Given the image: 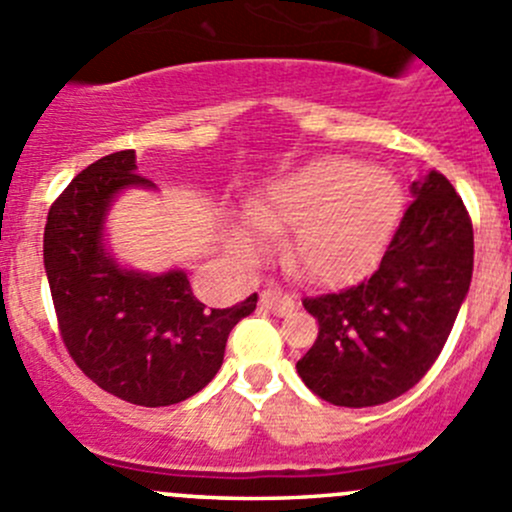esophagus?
<instances>
[{
	"label": "esophagus",
	"mask_w": 512,
	"mask_h": 512,
	"mask_svg": "<svg viewBox=\"0 0 512 512\" xmlns=\"http://www.w3.org/2000/svg\"><path fill=\"white\" fill-rule=\"evenodd\" d=\"M260 304L267 309V312H275L280 314V317H285V314H289L294 309V299L277 287H267L265 292H262Z\"/></svg>",
	"instance_id": "esophagus-1"
}]
</instances>
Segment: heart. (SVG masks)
<instances>
[{"mask_svg":"<svg viewBox=\"0 0 512 512\" xmlns=\"http://www.w3.org/2000/svg\"><path fill=\"white\" fill-rule=\"evenodd\" d=\"M404 213V190L394 175L359 158L332 156L302 165L252 200L262 230L292 232L287 262L319 285L364 275L384 252ZM235 245L260 255L265 242L252 225H235Z\"/></svg>","mask_w":512,"mask_h":512,"instance_id":"obj_1","label":"heart"}]
</instances>
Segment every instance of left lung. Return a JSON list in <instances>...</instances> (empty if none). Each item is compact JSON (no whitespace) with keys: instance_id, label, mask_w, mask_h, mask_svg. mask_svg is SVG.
<instances>
[{"instance_id":"obj_1","label":"left lung","mask_w":512,"mask_h":512,"mask_svg":"<svg viewBox=\"0 0 512 512\" xmlns=\"http://www.w3.org/2000/svg\"><path fill=\"white\" fill-rule=\"evenodd\" d=\"M411 193L374 275L302 299L319 334L297 371L334 406H379L416 386L471 287L473 223L461 195L436 170L414 180Z\"/></svg>"}]
</instances>
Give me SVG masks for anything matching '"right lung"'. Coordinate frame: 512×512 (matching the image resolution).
Returning <instances> with one entry per match:
<instances>
[{"label":"right lung","mask_w":512,"mask_h":512,"mask_svg":"<svg viewBox=\"0 0 512 512\" xmlns=\"http://www.w3.org/2000/svg\"><path fill=\"white\" fill-rule=\"evenodd\" d=\"M136 173V153L118 151L81 170L51 203L44 267L59 334L81 371L136 406H170L213 381L232 327L255 312L257 294L205 309L185 272H128L103 250V215Z\"/></svg>","instance_id":"1"}]
</instances>
